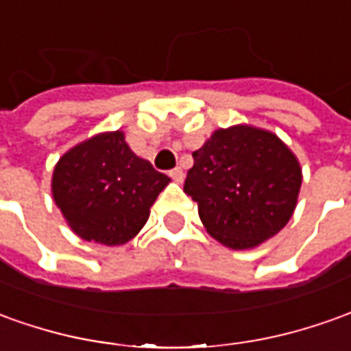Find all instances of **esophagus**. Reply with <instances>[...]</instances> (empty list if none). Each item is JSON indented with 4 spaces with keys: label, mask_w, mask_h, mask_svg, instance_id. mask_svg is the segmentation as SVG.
<instances>
[{
    "label": "esophagus",
    "mask_w": 351,
    "mask_h": 351,
    "mask_svg": "<svg viewBox=\"0 0 351 351\" xmlns=\"http://www.w3.org/2000/svg\"><path fill=\"white\" fill-rule=\"evenodd\" d=\"M170 178L173 181L181 183V181H183V178H185V173H183V170H181V168H173V170H170Z\"/></svg>",
    "instance_id": "1"
}]
</instances>
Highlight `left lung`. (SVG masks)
Masks as SVG:
<instances>
[{"mask_svg": "<svg viewBox=\"0 0 351 351\" xmlns=\"http://www.w3.org/2000/svg\"><path fill=\"white\" fill-rule=\"evenodd\" d=\"M193 158L183 191L199 204L200 221L217 243L248 250L289 223L302 168L273 132L248 124L219 128Z\"/></svg>", "mask_w": 351, "mask_h": 351, "instance_id": "8db88e82", "label": "left lung"}]
</instances>
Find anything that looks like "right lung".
<instances>
[{
  "instance_id": "add662e5",
  "label": "right lung",
  "mask_w": 351,
  "mask_h": 351,
  "mask_svg": "<svg viewBox=\"0 0 351 351\" xmlns=\"http://www.w3.org/2000/svg\"><path fill=\"white\" fill-rule=\"evenodd\" d=\"M170 178L139 158L124 132H103L74 145L55 164L53 200L84 241L120 246L147 223Z\"/></svg>"
}]
</instances>
